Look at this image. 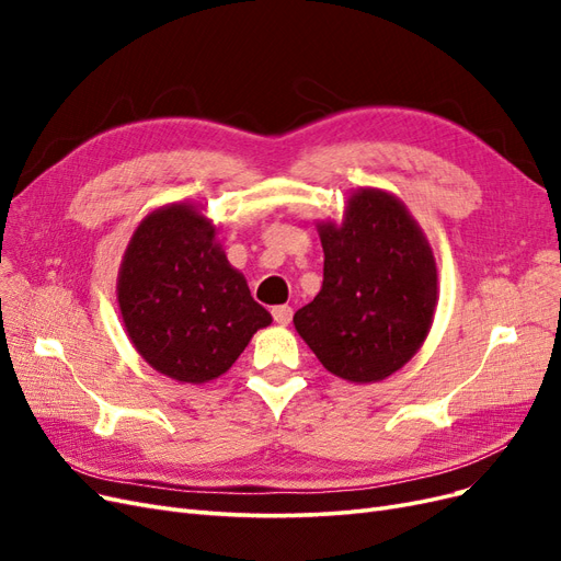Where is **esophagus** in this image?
<instances>
[{
	"mask_svg": "<svg viewBox=\"0 0 561 561\" xmlns=\"http://www.w3.org/2000/svg\"><path fill=\"white\" fill-rule=\"evenodd\" d=\"M271 316H274V320L278 322V325H287V322L293 320V309L285 307V304H280V307L271 309Z\"/></svg>",
	"mask_w": 561,
	"mask_h": 561,
	"instance_id": "esophagus-1",
	"label": "esophagus"
}]
</instances>
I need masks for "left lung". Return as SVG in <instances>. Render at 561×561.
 Masks as SVG:
<instances>
[{
    "instance_id": "obj_1",
    "label": "left lung",
    "mask_w": 561,
    "mask_h": 561,
    "mask_svg": "<svg viewBox=\"0 0 561 561\" xmlns=\"http://www.w3.org/2000/svg\"><path fill=\"white\" fill-rule=\"evenodd\" d=\"M322 287L295 328L332 375L381 381L426 339L437 304L433 252L402 203L379 190L348 198L339 227L320 225Z\"/></svg>"
}]
</instances>
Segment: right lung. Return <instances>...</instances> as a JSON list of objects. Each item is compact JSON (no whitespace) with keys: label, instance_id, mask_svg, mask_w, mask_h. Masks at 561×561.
<instances>
[{"label":"right lung","instance_id":"1","mask_svg":"<svg viewBox=\"0 0 561 561\" xmlns=\"http://www.w3.org/2000/svg\"><path fill=\"white\" fill-rule=\"evenodd\" d=\"M118 309L142 358L161 375L203 383L236 363L271 316L186 203L142 219L118 271Z\"/></svg>","mask_w":561,"mask_h":561}]
</instances>
